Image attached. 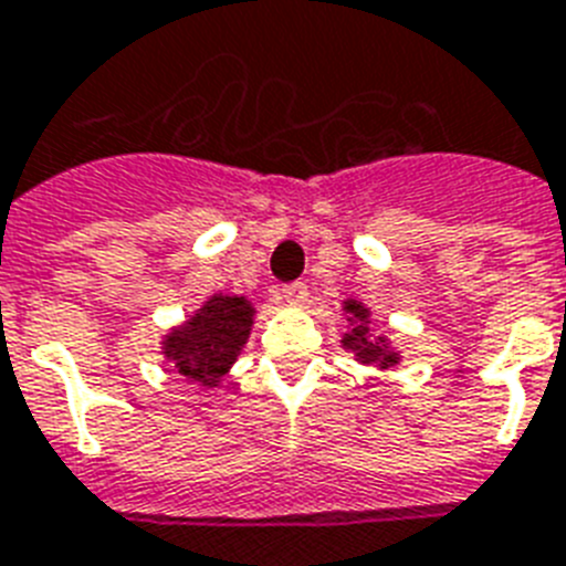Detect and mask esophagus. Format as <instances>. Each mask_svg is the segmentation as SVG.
<instances>
[{"mask_svg": "<svg viewBox=\"0 0 566 566\" xmlns=\"http://www.w3.org/2000/svg\"><path fill=\"white\" fill-rule=\"evenodd\" d=\"M306 297H310V289H306V283H289V286L280 289V301L289 303V306H303V303H306Z\"/></svg>", "mask_w": 566, "mask_h": 566, "instance_id": "1", "label": "esophagus"}]
</instances>
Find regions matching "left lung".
<instances>
[{
    "label": "left lung",
    "instance_id": "8db88e82",
    "mask_svg": "<svg viewBox=\"0 0 566 566\" xmlns=\"http://www.w3.org/2000/svg\"><path fill=\"white\" fill-rule=\"evenodd\" d=\"M344 312H347L349 333H344L340 344H344V349H349V353L356 356V361L376 364L381 370L399 364V353L387 344L385 335H376V338H373L370 310H367L364 303L344 301Z\"/></svg>",
    "mask_w": 566,
    "mask_h": 566
}]
</instances>
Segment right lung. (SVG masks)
Masks as SVG:
<instances>
[{
    "mask_svg": "<svg viewBox=\"0 0 566 566\" xmlns=\"http://www.w3.org/2000/svg\"><path fill=\"white\" fill-rule=\"evenodd\" d=\"M251 324V301L237 294H210L202 310L165 335L161 353L188 381L217 387L219 378L231 370L240 349L245 347Z\"/></svg>",
    "mask_w": 566,
    "mask_h": 566,
    "instance_id": "1",
    "label": "right lung"
}]
</instances>
